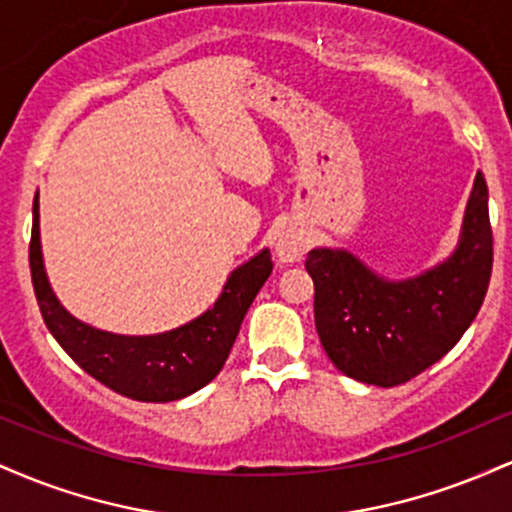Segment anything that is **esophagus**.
Instances as JSON below:
<instances>
[{
	"label": "esophagus",
	"instance_id": "esophagus-1",
	"mask_svg": "<svg viewBox=\"0 0 512 512\" xmlns=\"http://www.w3.org/2000/svg\"><path fill=\"white\" fill-rule=\"evenodd\" d=\"M308 248V240L296 228H286L279 238H276V257L281 262H296Z\"/></svg>",
	"mask_w": 512,
	"mask_h": 512
}]
</instances>
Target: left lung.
<instances>
[{
	"label": "left lung",
	"instance_id": "left-lung-1",
	"mask_svg": "<svg viewBox=\"0 0 512 512\" xmlns=\"http://www.w3.org/2000/svg\"><path fill=\"white\" fill-rule=\"evenodd\" d=\"M491 267L489 187L477 173L455 252L414 279H385L346 250L308 252L320 342L358 383H407L460 342L484 303Z\"/></svg>",
	"mask_w": 512,
	"mask_h": 512
}]
</instances>
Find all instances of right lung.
Wrapping results in <instances>:
<instances>
[{"mask_svg": "<svg viewBox=\"0 0 512 512\" xmlns=\"http://www.w3.org/2000/svg\"><path fill=\"white\" fill-rule=\"evenodd\" d=\"M33 291L52 337L91 378L137 402H175L219 375L231 354L243 317L272 274V255L262 250L228 276L219 301L178 330L127 337L96 330L62 308L50 289L40 250L38 195L33 202L31 248Z\"/></svg>", "mask_w": 512, "mask_h": 512, "instance_id": "right-lung-1", "label": "right lung"}]
</instances>
